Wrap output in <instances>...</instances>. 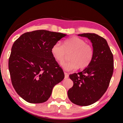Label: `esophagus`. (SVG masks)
<instances>
[{
	"instance_id": "obj_1",
	"label": "esophagus",
	"mask_w": 123,
	"mask_h": 123,
	"mask_svg": "<svg viewBox=\"0 0 123 123\" xmlns=\"http://www.w3.org/2000/svg\"><path fill=\"white\" fill-rule=\"evenodd\" d=\"M69 77V75L67 73H65V79H66Z\"/></svg>"
}]
</instances>
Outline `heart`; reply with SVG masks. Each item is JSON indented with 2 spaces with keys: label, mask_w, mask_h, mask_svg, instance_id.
<instances>
[{
  "label": "heart",
  "mask_w": 123,
  "mask_h": 123,
  "mask_svg": "<svg viewBox=\"0 0 123 123\" xmlns=\"http://www.w3.org/2000/svg\"><path fill=\"white\" fill-rule=\"evenodd\" d=\"M70 61L61 63L62 67L66 71L75 70L80 67H87L92 61L94 50L90 44L86 43L84 39L78 37H72L63 42V46L57 42L51 49L52 55L57 61L62 62L65 58L66 53H70Z\"/></svg>",
  "instance_id": "1"
}]
</instances>
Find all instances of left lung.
<instances>
[{"instance_id": "left-lung-1", "label": "left lung", "mask_w": 123, "mask_h": 123, "mask_svg": "<svg viewBox=\"0 0 123 123\" xmlns=\"http://www.w3.org/2000/svg\"><path fill=\"white\" fill-rule=\"evenodd\" d=\"M92 43L94 57L83 71L70 74L73 86L68 91L70 101L79 106H88L105 94L113 72V56L106 40L95 33L78 35Z\"/></svg>"}]
</instances>
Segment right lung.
I'll return each mask as SVG.
<instances>
[{
  "label": "right lung",
  "instance_id": "obj_1",
  "mask_svg": "<svg viewBox=\"0 0 123 123\" xmlns=\"http://www.w3.org/2000/svg\"><path fill=\"white\" fill-rule=\"evenodd\" d=\"M66 34L37 30L22 34L15 41L8 60V69L15 91L26 102L47 101L53 87L64 79L62 69L51 49Z\"/></svg>",
  "mask_w": 123,
  "mask_h": 123
}]
</instances>
